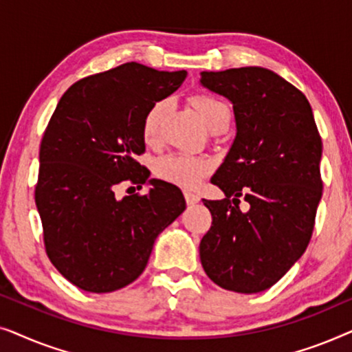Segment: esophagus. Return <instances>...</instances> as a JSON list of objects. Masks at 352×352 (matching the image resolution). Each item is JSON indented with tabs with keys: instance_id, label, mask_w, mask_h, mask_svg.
<instances>
[{
	"instance_id": "esophagus-1",
	"label": "esophagus",
	"mask_w": 352,
	"mask_h": 352,
	"mask_svg": "<svg viewBox=\"0 0 352 352\" xmlns=\"http://www.w3.org/2000/svg\"><path fill=\"white\" fill-rule=\"evenodd\" d=\"M184 197H186L187 205H195V204H199V200H200V197L197 194H192V192H184Z\"/></svg>"
}]
</instances>
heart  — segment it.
I'll list each match as a JSON object with an SVG mask.
<instances>
[{
    "label": "heart",
    "instance_id": "1",
    "mask_svg": "<svg viewBox=\"0 0 352 352\" xmlns=\"http://www.w3.org/2000/svg\"><path fill=\"white\" fill-rule=\"evenodd\" d=\"M190 104L194 105L197 113L204 120L205 126L210 129L228 126L230 120V110L228 104L210 94H195L190 98ZM166 100L153 102L142 118V138L146 142H153L158 138L160 123L163 115L166 112ZM211 171V162L201 157L175 155L163 157L155 165V173L160 179L171 182V184L184 187V189H195L204 181V177Z\"/></svg>",
    "mask_w": 352,
    "mask_h": 352
}]
</instances>
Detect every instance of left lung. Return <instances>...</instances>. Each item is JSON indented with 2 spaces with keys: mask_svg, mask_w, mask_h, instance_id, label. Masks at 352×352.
<instances>
[{
  "mask_svg": "<svg viewBox=\"0 0 352 352\" xmlns=\"http://www.w3.org/2000/svg\"><path fill=\"white\" fill-rule=\"evenodd\" d=\"M200 85L232 102L235 138L211 182L223 200L200 242L206 276L224 290L271 288L302 256L322 197V139L306 96L263 67L201 72ZM250 205L238 208L239 199Z\"/></svg>",
  "mask_w": 352,
  "mask_h": 352,
  "instance_id": "1",
  "label": "left lung"
}]
</instances>
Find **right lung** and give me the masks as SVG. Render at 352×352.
Returning <instances> with one entry per match:
<instances>
[{
    "label": "right lung",
    "mask_w": 352,
    "mask_h": 352,
    "mask_svg": "<svg viewBox=\"0 0 352 352\" xmlns=\"http://www.w3.org/2000/svg\"><path fill=\"white\" fill-rule=\"evenodd\" d=\"M186 75L126 62L72 85L47 123L35 204L47 258L81 290L110 293L136 280L158 235L186 210L176 186L148 179L134 160L146 151L144 115ZM123 180L151 189L117 199Z\"/></svg>",
    "instance_id": "obj_1"
}]
</instances>
